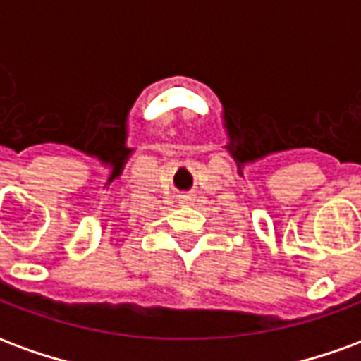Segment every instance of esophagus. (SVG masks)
<instances>
[{"instance_id": "obj_1", "label": "esophagus", "mask_w": 361, "mask_h": 361, "mask_svg": "<svg viewBox=\"0 0 361 361\" xmlns=\"http://www.w3.org/2000/svg\"><path fill=\"white\" fill-rule=\"evenodd\" d=\"M185 201H191V197H185Z\"/></svg>"}]
</instances>
